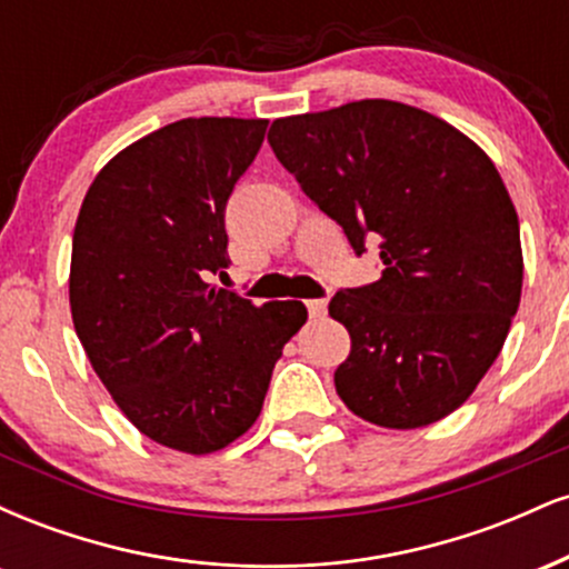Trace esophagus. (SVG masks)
<instances>
[{"label": "esophagus", "instance_id": "34e87169", "mask_svg": "<svg viewBox=\"0 0 569 569\" xmlns=\"http://www.w3.org/2000/svg\"><path fill=\"white\" fill-rule=\"evenodd\" d=\"M307 310H310V318H323L326 316V299H310V302H307Z\"/></svg>", "mask_w": 569, "mask_h": 569}]
</instances>
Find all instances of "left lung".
Masks as SVG:
<instances>
[{
	"label": "left lung",
	"mask_w": 569,
	"mask_h": 569,
	"mask_svg": "<svg viewBox=\"0 0 569 569\" xmlns=\"http://www.w3.org/2000/svg\"><path fill=\"white\" fill-rule=\"evenodd\" d=\"M267 141L358 257L380 243V280L329 302L352 342L339 398L382 428L452 415L519 310V217L498 168L449 122L382 98L276 120Z\"/></svg>",
	"instance_id": "left-lung-1"
}]
</instances>
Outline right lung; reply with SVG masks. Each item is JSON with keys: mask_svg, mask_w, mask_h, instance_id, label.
<instances>
[{"mask_svg": "<svg viewBox=\"0 0 569 569\" xmlns=\"http://www.w3.org/2000/svg\"><path fill=\"white\" fill-rule=\"evenodd\" d=\"M267 120L187 117L96 176L71 243L69 302L98 380L162 447L208 455L257 422L302 302L253 305L224 276V211Z\"/></svg>", "mask_w": 569, "mask_h": 569, "instance_id": "obj_1", "label": "right lung"}]
</instances>
